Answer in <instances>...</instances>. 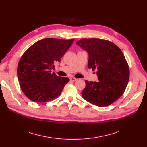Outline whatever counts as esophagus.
Segmentation results:
<instances>
[{"label": "esophagus", "instance_id": "1", "mask_svg": "<svg viewBox=\"0 0 147 147\" xmlns=\"http://www.w3.org/2000/svg\"><path fill=\"white\" fill-rule=\"evenodd\" d=\"M78 79H77L76 78H70V80H71V81H73V82H74V81H76V80H77Z\"/></svg>", "mask_w": 147, "mask_h": 147}]
</instances>
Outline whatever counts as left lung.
<instances>
[{
    "mask_svg": "<svg viewBox=\"0 0 147 147\" xmlns=\"http://www.w3.org/2000/svg\"><path fill=\"white\" fill-rule=\"evenodd\" d=\"M89 54L88 68L99 82L85 80L83 98L99 107L114 102L123 94L129 79V67L124 54L113 42L99 38H82L76 43Z\"/></svg>",
    "mask_w": 147,
    "mask_h": 147,
    "instance_id": "obj_1",
    "label": "left lung"
}]
</instances>
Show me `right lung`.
<instances>
[{
	"label": "right lung",
	"instance_id": "add662e5",
	"mask_svg": "<svg viewBox=\"0 0 147 147\" xmlns=\"http://www.w3.org/2000/svg\"><path fill=\"white\" fill-rule=\"evenodd\" d=\"M74 39L46 38L28 48L20 58L17 76L23 93L35 102H47L58 98L68 78L52 73L55 64L60 62Z\"/></svg>",
	"mask_w": 147,
	"mask_h": 147
}]
</instances>
